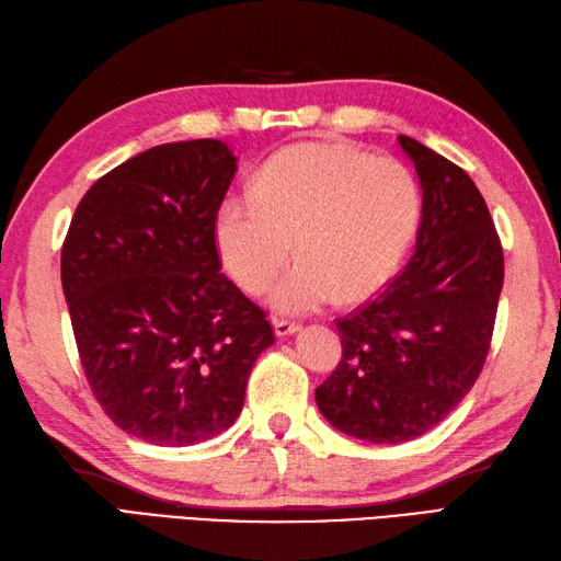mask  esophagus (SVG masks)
<instances>
[{"instance_id": "1", "label": "esophagus", "mask_w": 561, "mask_h": 561, "mask_svg": "<svg viewBox=\"0 0 561 561\" xmlns=\"http://www.w3.org/2000/svg\"><path fill=\"white\" fill-rule=\"evenodd\" d=\"M272 328H275V334H277V336H289V334L301 330V324L291 322V320H279V318H275V320H272Z\"/></svg>"}]
</instances>
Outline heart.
Instances as JSON below:
<instances>
[{
    "instance_id": "obj_1",
    "label": "heart",
    "mask_w": 561,
    "mask_h": 561,
    "mask_svg": "<svg viewBox=\"0 0 561 561\" xmlns=\"http://www.w3.org/2000/svg\"><path fill=\"white\" fill-rule=\"evenodd\" d=\"M421 188L407 164L344 142H296L260 169L253 195L219 205L215 239L245 294H272L284 312L354 304L394 277L421 221Z\"/></svg>"
}]
</instances>
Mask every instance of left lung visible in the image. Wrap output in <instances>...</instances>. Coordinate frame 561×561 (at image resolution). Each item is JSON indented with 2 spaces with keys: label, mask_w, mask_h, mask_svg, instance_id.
I'll return each mask as SVG.
<instances>
[{
  "label": "left lung",
  "mask_w": 561,
  "mask_h": 561,
  "mask_svg": "<svg viewBox=\"0 0 561 561\" xmlns=\"http://www.w3.org/2000/svg\"><path fill=\"white\" fill-rule=\"evenodd\" d=\"M423 188L415 253L373 301L336 320L342 360L316 389L342 433L399 445L425 435L485 366L504 282L488 205L461 167L399 136Z\"/></svg>",
  "instance_id": "1"
}]
</instances>
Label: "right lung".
Returning a JSON list of instances; mask_svg holds the SVG:
<instances>
[{
    "label": "right lung",
    "instance_id": "add662e5",
    "mask_svg": "<svg viewBox=\"0 0 561 561\" xmlns=\"http://www.w3.org/2000/svg\"><path fill=\"white\" fill-rule=\"evenodd\" d=\"M237 158L215 138L150 148L100 176L61 245L85 380L124 433L188 447L233 425L275 332L219 263Z\"/></svg>",
    "mask_w": 561,
    "mask_h": 561
}]
</instances>
